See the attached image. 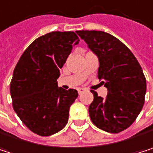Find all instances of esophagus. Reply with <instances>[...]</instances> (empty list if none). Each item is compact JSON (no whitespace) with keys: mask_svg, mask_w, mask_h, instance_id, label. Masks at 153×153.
Listing matches in <instances>:
<instances>
[{"mask_svg":"<svg viewBox=\"0 0 153 153\" xmlns=\"http://www.w3.org/2000/svg\"><path fill=\"white\" fill-rule=\"evenodd\" d=\"M84 91H85L84 89H82V88H79V89H78V93H79V94H82Z\"/></svg>","mask_w":153,"mask_h":153,"instance_id":"esophagus-1","label":"esophagus"}]
</instances>
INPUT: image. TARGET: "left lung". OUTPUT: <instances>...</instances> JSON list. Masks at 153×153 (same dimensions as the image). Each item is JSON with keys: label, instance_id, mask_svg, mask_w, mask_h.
I'll list each match as a JSON object with an SVG mask.
<instances>
[{"label": "left lung", "instance_id": "1", "mask_svg": "<svg viewBox=\"0 0 153 153\" xmlns=\"http://www.w3.org/2000/svg\"><path fill=\"white\" fill-rule=\"evenodd\" d=\"M77 34L98 56V77L108 89L106 99L98 96L89 107L92 123L100 129L117 134L128 128L140 114L146 93V79L137 59L119 39L97 30Z\"/></svg>", "mask_w": 153, "mask_h": 153}]
</instances>
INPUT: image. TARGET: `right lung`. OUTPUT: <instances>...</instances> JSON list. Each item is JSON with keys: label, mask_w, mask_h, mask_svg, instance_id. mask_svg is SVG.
<instances>
[{"label": "right lung", "mask_w": 153, "mask_h": 153, "mask_svg": "<svg viewBox=\"0 0 153 153\" xmlns=\"http://www.w3.org/2000/svg\"><path fill=\"white\" fill-rule=\"evenodd\" d=\"M79 41L72 31L47 33L29 45L14 69L10 87L13 109L38 135H52L68 122L69 109L78 91L58 87L57 79L72 46Z\"/></svg>", "instance_id": "obj_1"}]
</instances>
